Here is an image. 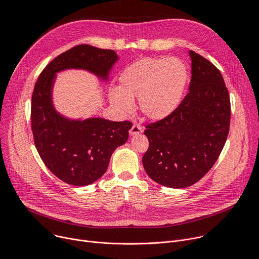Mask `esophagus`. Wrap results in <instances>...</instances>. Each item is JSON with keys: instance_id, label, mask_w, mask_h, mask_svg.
<instances>
[{"instance_id": "34e87169", "label": "esophagus", "mask_w": 259, "mask_h": 259, "mask_svg": "<svg viewBox=\"0 0 259 259\" xmlns=\"http://www.w3.org/2000/svg\"><path fill=\"white\" fill-rule=\"evenodd\" d=\"M142 131H143V129L140 127V126H138V125H133L132 127H131V129H130V135H137V134H139V133H142Z\"/></svg>"}]
</instances>
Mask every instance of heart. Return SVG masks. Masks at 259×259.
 <instances>
[{
  "label": "heart",
  "mask_w": 259,
  "mask_h": 259,
  "mask_svg": "<svg viewBox=\"0 0 259 259\" xmlns=\"http://www.w3.org/2000/svg\"><path fill=\"white\" fill-rule=\"evenodd\" d=\"M189 79L187 65L176 57H146L127 66L119 77V89L109 92L112 104L123 114L139 99L144 117L160 121L179 106Z\"/></svg>",
  "instance_id": "1"
}]
</instances>
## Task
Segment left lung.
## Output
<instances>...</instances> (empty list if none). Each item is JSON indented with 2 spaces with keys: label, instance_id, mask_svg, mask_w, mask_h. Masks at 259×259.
I'll return each mask as SVG.
<instances>
[{
  "label": "left lung",
  "instance_id": "1",
  "mask_svg": "<svg viewBox=\"0 0 259 259\" xmlns=\"http://www.w3.org/2000/svg\"><path fill=\"white\" fill-rule=\"evenodd\" d=\"M190 92L169 117L146 126V174L164 187L182 189L199 181L215 164L227 141L231 101L217 67L194 51Z\"/></svg>",
  "mask_w": 259,
  "mask_h": 259
}]
</instances>
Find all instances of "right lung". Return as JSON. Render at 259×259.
<instances>
[{"label": "right lung", "instance_id": "add662e5", "mask_svg": "<svg viewBox=\"0 0 259 259\" xmlns=\"http://www.w3.org/2000/svg\"><path fill=\"white\" fill-rule=\"evenodd\" d=\"M118 59L114 50L79 45L54 58L34 85L30 120L36 151L47 168L71 186H88L105 173L115 150L128 140L132 123L62 116L52 99L56 73L84 69L105 82Z\"/></svg>", "mask_w": 259, "mask_h": 259}]
</instances>
